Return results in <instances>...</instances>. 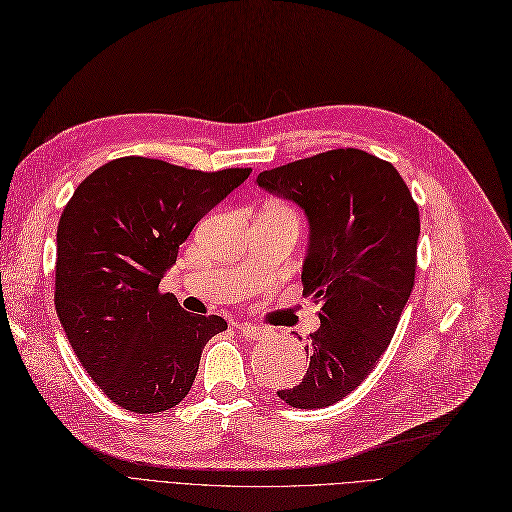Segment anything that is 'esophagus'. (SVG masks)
Wrapping results in <instances>:
<instances>
[{
    "label": "esophagus",
    "mask_w": 512,
    "mask_h": 512,
    "mask_svg": "<svg viewBox=\"0 0 512 512\" xmlns=\"http://www.w3.org/2000/svg\"><path fill=\"white\" fill-rule=\"evenodd\" d=\"M238 329H240V333H242L246 339H263V337H268V335H270V333H268V329L257 327V325H249V323H242V325H238Z\"/></svg>",
    "instance_id": "34e87169"
}]
</instances>
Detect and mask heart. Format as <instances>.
<instances>
[{"label": "heart", "instance_id": "1", "mask_svg": "<svg viewBox=\"0 0 512 512\" xmlns=\"http://www.w3.org/2000/svg\"><path fill=\"white\" fill-rule=\"evenodd\" d=\"M278 206H285V208H287V211H291V213H295V211H293V208H291V206H287V204H278Z\"/></svg>", "mask_w": 512, "mask_h": 512}]
</instances>
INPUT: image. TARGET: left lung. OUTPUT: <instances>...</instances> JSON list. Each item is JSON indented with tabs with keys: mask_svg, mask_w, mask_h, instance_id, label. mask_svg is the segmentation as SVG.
<instances>
[{
	"mask_svg": "<svg viewBox=\"0 0 512 512\" xmlns=\"http://www.w3.org/2000/svg\"><path fill=\"white\" fill-rule=\"evenodd\" d=\"M257 183L310 219L301 285L320 327L304 380L278 396L323 409L361 386L390 346L418 270V204L399 170L354 147L263 170Z\"/></svg>",
	"mask_w": 512,
	"mask_h": 512,
	"instance_id": "1",
	"label": "left lung"
}]
</instances>
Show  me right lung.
<instances>
[{"label":"right lung","mask_w":512,"mask_h":512,"mask_svg":"<svg viewBox=\"0 0 512 512\" xmlns=\"http://www.w3.org/2000/svg\"><path fill=\"white\" fill-rule=\"evenodd\" d=\"M249 175L124 156L73 192L56 230L54 306L109 401L158 413L192 388L206 342L227 323L181 310L160 280L194 225Z\"/></svg>","instance_id":"1"}]
</instances>
